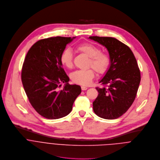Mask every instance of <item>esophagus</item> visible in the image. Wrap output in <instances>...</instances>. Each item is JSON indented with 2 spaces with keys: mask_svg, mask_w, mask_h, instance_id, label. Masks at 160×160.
<instances>
[{
  "mask_svg": "<svg viewBox=\"0 0 160 160\" xmlns=\"http://www.w3.org/2000/svg\"><path fill=\"white\" fill-rule=\"evenodd\" d=\"M81 89L82 91H85L86 89H88V88L87 87H85V86H81Z\"/></svg>",
  "mask_w": 160,
  "mask_h": 160,
  "instance_id": "1",
  "label": "esophagus"
}]
</instances>
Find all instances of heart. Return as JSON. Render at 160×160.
Returning a JSON list of instances; mask_svg holds the SVG:
<instances>
[{
  "label": "heart",
  "instance_id": "b5f03b06",
  "mask_svg": "<svg viewBox=\"0 0 160 160\" xmlns=\"http://www.w3.org/2000/svg\"><path fill=\"white\" fill-rule=\"evenodd\" d=\"M77 50L89 57L88 66H92L97 72L103 74L107 71L110 62V57L107 54L100 52L99 48L91 43H82L77 47ZM72 59L73 54L70 48H66L62 52L60 60L63 66L71 68ZM94 76V71L89 68L86 70H78L73 72L71 75V78L74 83L88 86L91 82Z\"/></svg>",
  "mask_w": 160,
  "mask_h": 160
}]
</instances>
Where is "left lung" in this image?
<instances>
[{
  "label": "left lung",
  "mask_w": 160,
  "mask_h": 160,
  "mask_svg": "<svg viewBox=\"0 0 160 160\" xmlns=\"http://www.w3.org/2000/svg\"><path fill=\"white\" fill-rule=\"evenodd\" d=\"M105 47L109 53L110 66L96 88L99 92L93 102L94 112L105 119H115L125 113L133 103L141 81L136 59L130 48L112 37H89Z\"/></svg>",
  "instance_id": "obj_1"
}]
</instances>
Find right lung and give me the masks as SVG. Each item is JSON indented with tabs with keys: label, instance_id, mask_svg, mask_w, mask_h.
I'll list each match as a JSON object with an SVG mask.
<instances>
[{
	"label": "right lung",
	"instance_id": "right-lung-1",
	"mask_svg": "<svg viewBox=\"0 0 160 160\" xmlns=\"http://www.w3.org/2000/svg\"><path fill=\"white\" fill-rule=\"evenodd\" d=\"M75 37H56L36 42L28 52L22 68V83L35 110L48 119L68 115L81 94V86L69 84L60 60L62 52ZM65 85L62 90L60 83Z\"/></svg>",
	"mask_w": 160,
	"mask_h": 160
}]
</instances>
